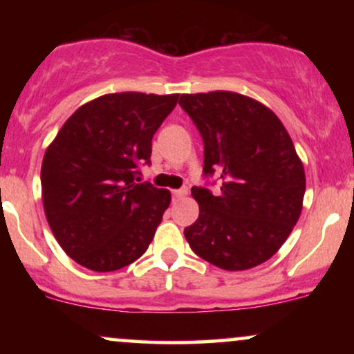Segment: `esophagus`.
Instances as JSON below:
<instances>
[{"label":"esophagus","mask_w":354,"mask_h":354,"mask_svg":"<svg viewBox=\"0 0 354 354\" xmlns=\"http://www.w3.org/2000/svg\"><path fill=\"white\" fill-rule=\"evenodd\" d=\"M186 194H188V189L186 188H180V189H173V198H183V196H186Z\"/></svg>","instance_id":"obj_1"}]
</instances>
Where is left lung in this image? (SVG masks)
<instances>
[{"label": "left lung", "mask_w": 354, "mask_h": 354, "mask_svg": "<svg viewBox=\"0 0 354 354\" xmlns=\"http://www.w3.org/2000/svg\"><path fill=\"white\" fill-rule=\"evenodd\" d=\"M205 143L203 176L218 191L193 186L200 216L185 228L191 250L228 271L270 259L301 213L306 178L281 121L258 101L231 91L181 95Z\"/></svg>", "instance_id": "left-lung-1"}]
</instances>
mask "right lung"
Wrapping results in <instances>:
<instances>
[{
    "label": "right lung",
    "mask_w": 354,
    "mask_h": 354,
    "mask_svg": "<svg viewBox=\"0 0 354 354\" xmlns=\"http://www.w3.org/2000/svg\"><path fill=\"white\" fill-rule=\"evenodd\" d=\"M180 95L113 93L76 109L48 146L43 206L64 253L98 273L131 265L148 250L171 201L140 181L151 140Z\"/></svg>",
    "instance_id": "add662e5"
}]
</instances>
